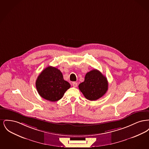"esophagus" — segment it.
I'll return each mask as SVG.
<instances>
[{
	"label": "esophagus",
	"instance_id": "esophagus-1",
	"mask_svg": "<svg viewBox=\"0 0 149 149\" xmlns=\"http://www.w3.org/2000/svg\"><path fill=\"white\" fill-rule=\"evenodd\" d=\"M72 86L74 87H77L78 86V83H77V82H72Z\"/></svg>",
	"mask_w": 149,
	"mask_h": 149
}]
</instances>
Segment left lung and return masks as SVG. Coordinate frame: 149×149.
<instances>
[{"label":"left lung","mask_w":149,"mask_h":149,"mask_svg":"<svg viewBox=\"0 0 149 149\" xmlns=\"http://www.w3.org/2000/svg\"><path fill=\"white\" fill-rule=\"evenodd\" d=\"M108 87L106 77L97 69L87 72L84 81L79 85V90L89 100H96L101 98L106 94Z\"/></svg>","instance_id":"obj_1"}]
</instances>
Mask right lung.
Instances as JSON below:
<instances>
[{
  "mask_svg": "<svg viewBox=\"0 0 149 149\" xmlns=\"http://www.w3.org/2000/svg\"><path fill=\"white\" fill-rule=\"evenodd\" d=\"M37 91L43 98L50 102L61 99L71 85L65 80L62 72L55 67L48 66L38 75L36 81Z\"/></svg>",
  "mask_w": 149,
  "mask_h": 149,
  "instance_id": "right-lung-1",
  "label": "right lung"
}]
</instances>
